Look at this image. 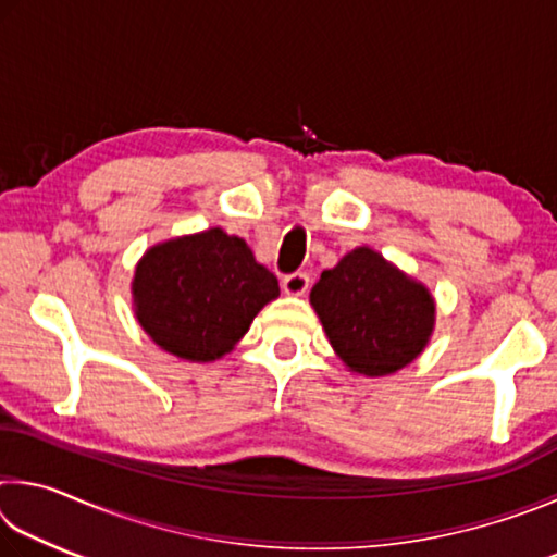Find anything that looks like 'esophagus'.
I'll use <instances>...</instances> for the list:
<instances>
[{
  "mask_svg": "<svg viewBox=\"0 0 557 557\" xmlns=\"http://www.w3.org/2000/svg\"><path fill=\"white\" fill-rule=\"evenodd\" d=\"M282 289L287 292V295H305V292L309 289V275L307 272H292V275H285L282 277Z\"/></svg>",
  "mask_w": 557,
  "mask_h": 557,
  "instance_id": "esophagus-1",
  "label": "esophagus"
}]
</instances>
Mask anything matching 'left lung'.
Wrapping results in <instances>:
<instances>
[{
  "mask_svg": "<svg viewBox=\"0 0 557 557\" xmlns=\"http://www.w3.org/2000/svg\"><path fill=\"white\" fill-rule=\"evenodd\" d=\"M309 301L336 356L371 379L412 363L435 329L430 289L366 245L324 270Z\"/></svg>",
  "mask_w": 557,
  "mask_h": 557,
  "instance_id": "left-lung-1",
  "label": "left lung"
}]
</instances>
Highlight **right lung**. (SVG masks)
Returning <instances> with one entry per match:
<instances>
[{
    "instance_id": "add662e5",
    "label": "right lung",
    "mask_w": 557,
    "mask_h": 557,
    "mask_svg": "<svg viewBox=\"0 0 557 557\" xmlns=\"http://www.w3.org/2000/svg\"><path fill=\"white\" fill-rule=\"evenodd\" d=\"M280 295L277 277L238 235L221 228L149 248L135 268V317L157 346L186 361H215Z\"/></svg>"
}]
</instances>
